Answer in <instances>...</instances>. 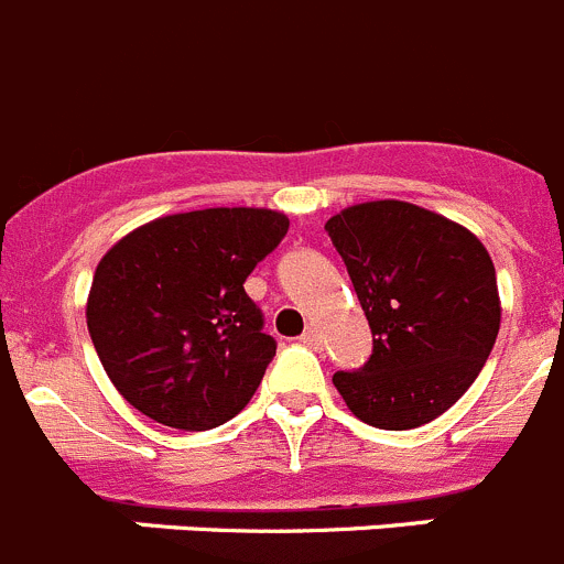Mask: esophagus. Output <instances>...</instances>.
<instances>
[{
  "instance_id": "1",
  "label": "esophagus",
  "mask_w": 564,
  "mask_h": 564,
  "mask_svg": "<svg viewBox=\"0 0 564 564\" xmlns=\"http://www.w3.org/2000/svg\"><path fill=\"white\" fill-rule=\"evenodd\" d=\"M302 344L310 346V349H318L322 346V335H318L316 327H307L302 335Z\"/></svg>"
}]
</instances>
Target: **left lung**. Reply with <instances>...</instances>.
<instances>
[{"mask_svg":"<svg viewBox=\"0 0 564 564\" xmlns=\"http://www.w3.org/2000/svg\"><path fill=\"white\" fill-rule=\"evenodd\" d=\"M371 327V358L335 371L366 425L408 431L475 383L500 329L495 265L469 229L408 200H366L327 220Z\"/></svg>","mask_w":564,"mask_h":564,"instance_id":"obj_1","label":"left lung"}]
</instances>
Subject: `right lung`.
Returning <instances> with one entry per match:
<instances>
[{"label": "right lung", "instance_id": "add662e5", "mask_svg": "<svg viewBox=\"0 0 564 564\" xmlns=\"http://www.w3.org/2000/svg\"><path fill=\"white\" fill-rule=\"evenodd\" d=\"M288 215L218 206L164 215L113 242L86 324L102 369L153 422L209 431L248 405L276 355L242 282L288 235Z\"/></svg>", "mask_w": 564, "mask_h": 564}]
</instances>
